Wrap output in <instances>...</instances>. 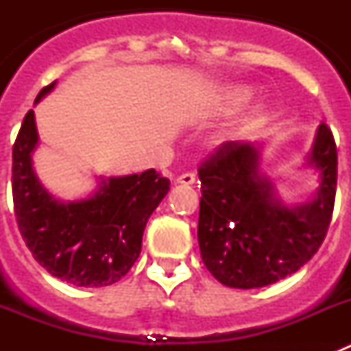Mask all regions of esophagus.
Here are the masks:
<instances>
[{"instance_id":"34e87169","label":"esophagus","mask_w":351,"mask_h":351,"mask_svg":"<svg viewBox=\"0 0 351 351\" xmlns=\"http://www.w3.org/2000/svg\"><path fill=\"white\" fill-rule=\"evenodd\" d=\"M176 182H178V184H184V186H190V184H193L195 182V176L193 173H182V176H179L178 179H176Z\"/></svg>"}]
</instances>
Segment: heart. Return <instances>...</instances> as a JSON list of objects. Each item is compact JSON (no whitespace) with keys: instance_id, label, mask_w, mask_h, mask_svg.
I'll return each instance as SVG.
<instances>
[{"instance_id":"heart-1","label":"heart","mask_w":351,"mask_h":351,"mask_svg":"<svg viewBox=\"0 0 351 351\" xmlns=\"http://www.w3.org/2000/svg\"><path fill=\"white\" fill-rule=\"evenodd\" d=\"M251 98V89L244 88V86H232V88L226 89L223 93V107L226 110H237V108L243 107L247 100ZM262 117V108H256L255 112L247 116L246 119L243 121V125H241V130H247L250 126H253L256 121Z\"/></svg>"}]
</instances>
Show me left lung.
I'll return each instance as SVG.
<instances>
[{
	"instance_id": "8db88e82",
	"label": "left lung",
	"mask_w": 351,
	"mask_h": 351,
	"mask_svg": "<svg viewBox=\"0 0 351 351\" xmlns=\"http://www.w3.org/2000/svg\"><path fill=\"white\" fill-rule=\"evenodd\" d=\"M260 161L262 144L235 141L198 169V246L206 267L225 287L262 288L297 272L322 246L332 218L337 151L325 123L306 160L318 170L320 186L306 202L287 206Z\"/></svg>"
}]
</instances>
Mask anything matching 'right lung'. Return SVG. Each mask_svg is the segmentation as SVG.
<instances>
[{
  "mask_svg": "<svg viewBox=\"0 0 351 351\" xmlns=\"http://www.w3.org/2000/svg\"><path fill=\"white\" fill-rule=\"evenodd\" d=\"M42 89L35 105L54 89ZM38 145L29 110L14 144L12 193L19 230L36 262L54 278L75 287H108L126 276L142 250L145 223L170 190L154 169L100 178L95 193L63 202L42 184L33 169Z\"/></svg>",
  "mask_w": 351,
  "mask_h": 351,
  "instance_id": "right-lung-1",
  "label": "right lung"
}]
</instances>
